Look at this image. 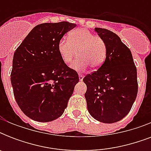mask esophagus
<instances>
[{
    "instance_id": "esophagus-1",
    "label": "esophagus",
    "mask_w": 151,
    "mask_h": 151,
    "mask_svg": "<svg viewBox=\"0 0 151 151\" xmlns=\"http://www.w3.org/2000/svg\"><path fill=\"white\" fill-rule=\"evenodd\" d=\"M78 77H79V80L81 81H83V78H84V76L82 75V74H79L78 75Z\"/></svg>"
}]
</instances>
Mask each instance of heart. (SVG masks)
Returning a JSON list of instances; mask_svg holds the SVG:
<instances>
[{
  "label": "heart",
  "instance_id": "b5f03b06",
  "mask_svg": "<svg viewBox=\"0 0 151 151\" xmlns=\"http://www.w3.org/2000/svg\"><path fill=\"white\" fill-rule=\"evenodd\" d=\"M57 50L62 60L70 63L78 52V58L73 62L70 68L77 72H84L89 66L99 68L106 56V45L101 37L94 35L87 29H78L70 32L68 40L61 39Z\"/></svg>",
  "mask_w": 151,
  "mask_h": 151
}]
</instances>
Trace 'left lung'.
I'll use <instances>...</instances> for the list:
<instances>
[{
  "label": "left lung",
  "mask_w": 151,
  "mask_h": 151,
  "mask_svg": "<svg viewBox=\"0 0 151 151\" xmlns=\"http://www.w3.org/2000/svg\"><path fill=\"white\" fill-rule=\"evenodd\" d=\"M95 30L105 41L106 56L96 72L83 79L87 86L85 97L90 115L111 124L124 118L136 100L137 71L131 51L117 34L102 28Z\"/></svg>",
  "instance_id": "1"
}]
</instances>
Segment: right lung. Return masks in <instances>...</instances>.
Instances as JSON below:
<instances>
[{
	"label": "right lung",
	"mask_w": 151,
	"mask_h": 151,
	"mask_svg": "<svg viewBox=\"0 0 151 151\" xmlns=\"http://www.w3.org/2000/svg\"><path fill=\"white\" fill-rule=\"evenodd\" d=\"M76 26L68 22L37 25L14 53L11 73L14 96L30 119L52 122L67 106L79 78L62 60L57 46Z\"/></svg>",
	"instance_id": "add662e5"
}]
</instances>
